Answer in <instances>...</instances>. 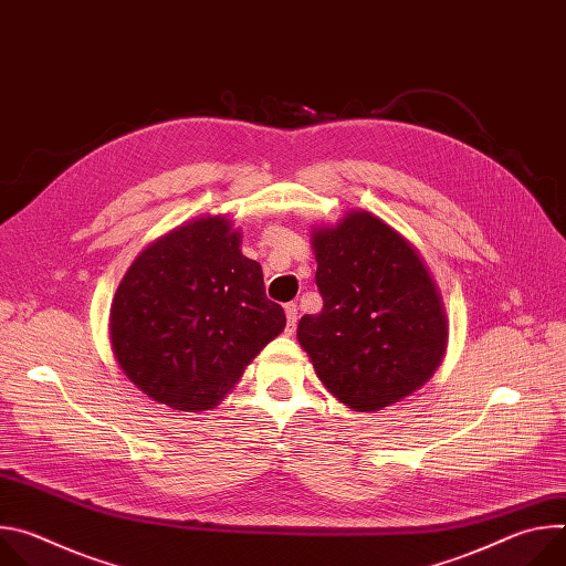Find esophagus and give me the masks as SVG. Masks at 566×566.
<instances>
[{"label": "esophagus", "mask_w": 566, "mask_h": 566, "mask_svg": "<svg viewBox=\"0 0 566 566\" xmlns=\"http://www.w3.org/2000/svg\"><path fill=\"white\" fill-rule=\"evenodd\" d=\"M284 311H286V332L291 334L295 332V325H297V306L291 302L284 306Z\"/></svg>", "instance_id": "obj_1"}]
</instances>
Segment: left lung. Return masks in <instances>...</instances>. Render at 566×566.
Wrapping results in <instances>:
<instances>
[{
  "label": "left lung",
  "mask_w": 566,
  "mask_h": 566,
  "mask_svg": "<svg viewBox=\"0 0 566 566\" xmlns=\"http://www.w3.org/2000/svg\"><path fill=\"white\" fill-rule=\"evenodd\" d=\"M319 313L297 343L319 382L356 412H376L423 387L448 347V315L419 249L367 210L313 226Z\"/></svg>",
  "instance_id": "1"
}]
</instances>
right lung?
Here are the masks:
<instances>
[{
  "mask_svg": "<svg viewBox=\"0 0 566 566\" xmlns=\"http://www.w3.org/2000/svg\"><path fill=\"white\" fill-rule=\"evenodd\" d=\"M286 327L264 273L241 253L226 214L186 221L154 239L123 275L109 343L123 374L179 412L210 410Z\"/></svg>",
  "mask_w": 566,
  "mask_h": 566,
  "instance_id": "add662e5",
  "label": "right lung"
}]
</instances>
